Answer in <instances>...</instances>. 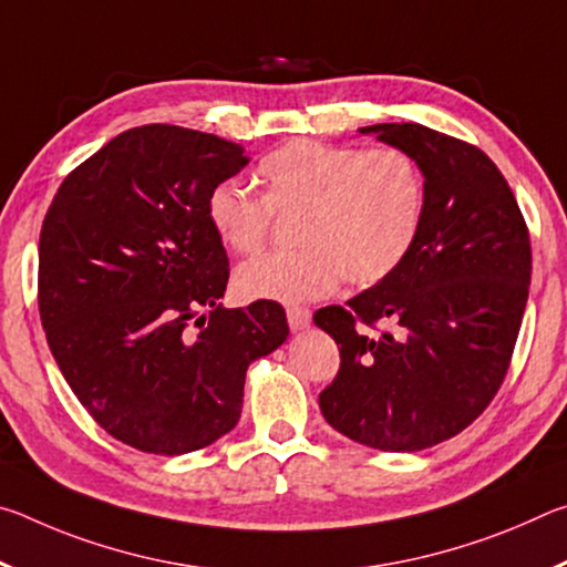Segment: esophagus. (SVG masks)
I'll return each instance as SVG.
<instances>
[{
  "mask_svg": "<svg viewBox=\"0 0 567 567\" xmlns=\"http://www.w3.org/2000/svg\"><path fill=\"white\" fill-rule=\"evenodd\" d=\"M312 320V312L307 310V307H287V324H290V330L297 332V330H305L307 324H310Z\"/></svg>",
  "mask_w": 567,
  "mask_h": 567,
  "instance_id": "obj_1",
  "label": "esophagus"
}]
</instances>
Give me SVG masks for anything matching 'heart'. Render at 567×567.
<instances>
[{"mask_svg":"<svg viewBox=\"0 0 567 567\" xmlns=\"http://www.w3.org/2000/svg\"><path fill=\"white\" fill-rule=\"evenodd\" d=\"M262 197L233 179L205 197V217L229 252L252 255L290 219L297 247L239 265L235 290L245 300L307 302L332 292L342 277L372 287L395 275L415 247L427 213L420 162L400 147L328 145L295 140L257 165Z\"/></svg>","mask_w":567,"mask_h":567,"instance_id":"b5f03b06","label":"heart"}]
</instances>
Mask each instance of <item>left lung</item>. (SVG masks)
<instances>
[{"instance_id":"1","label":"left lung","mask_w":567,"mask_h":567,"mask_svg":"<svg viewBox=\"0 0 567 567\" xmlns=\"http://www.w3.org/2000/svg\"><path fill=\"white\" fill-rule=\"evenodd\" d=\"M360 132L420 162L427 213L395 275L315 312L340 344L320 410L354 443L415 453L463 433L501 390L530 287V233L483 150L415 122ZM380 321L391 330L370 333Z\"/></svg>"}]
</instances>
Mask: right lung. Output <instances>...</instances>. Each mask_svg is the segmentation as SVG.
<instances>
[{
  "instance_id": "1",
  "label": "right lung",
  "mask_w": 567,
  "mask_h": 567,
  "mask_svg": "<svg viewBox=\"0 0 567 567\" xmlns=\"http://www.w3.org/2000/svg\"><path fill=\"white\" fill-rule=\"evenodd\" d=\"M243 145L145 124L56 189L40 233V318L76 400L142 453L185 455L237 425L249 362L290 334L272 300L225 310L227 252L205 217Z\"/></svg>"
}]
</instances>
